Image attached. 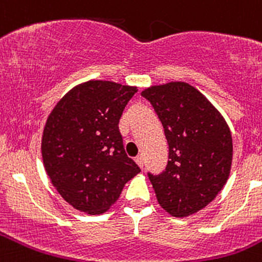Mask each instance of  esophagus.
Masks as SVG:
<instances>
[{
    "label": "esophagus",
    "instance_id": "esophagus-1",
    "mask_svg": "<svg viewBox=\"0 0 262 262\" xmlns=\"http://www.w3.org/2000/svg\"><path fill=\"white\" fill-rule=\"evenodd\" d=\"M136 162H137V165H138V166L141 167V169H143V165H144V162H143V157H142V156L136 157Z\"/></svg>",
    "mask_w": 262,
    "mask_h": 262
}]
</instances>
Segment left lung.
<instances>
[{
    "label": "left lung",
    "instance_id": "8db88e82",
    "mask_svg": "<svg viewBox=\"0 0 262 262\" xmlns=\"http://www.w3.org/2000/svg\"><path fill=\"white\" fill-rule=\"evenodd\" d=\"M141 95L156 111L169 144L165 171L148 172L157 201L171 216L195 214L216 197L229 178V126L216 107L188 83L152 85Z\"/></svg>",
    "mask_w": 262,
    "mask_h": 262
}]
</instances>
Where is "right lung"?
Returning <instances> with one entry per match:
<instances>
[{
    "label": "right lung",
    "mask_w": 262,
    "mask_h": 262,
    "mask_svg": "<svg viewBox=\"0 0 262 262\" xmlns=\"http://www.w3.org/2000/svg\"><path fill=\"white\" fill-rule=\"evenodd\" d=\"M137 87L108 80L75 85L53 107L42 136V159L53 187L74 209L103 214L141 169L119 132Z\"/></svg>",
    "instance_id": "add662e5"
}]
</instances>
